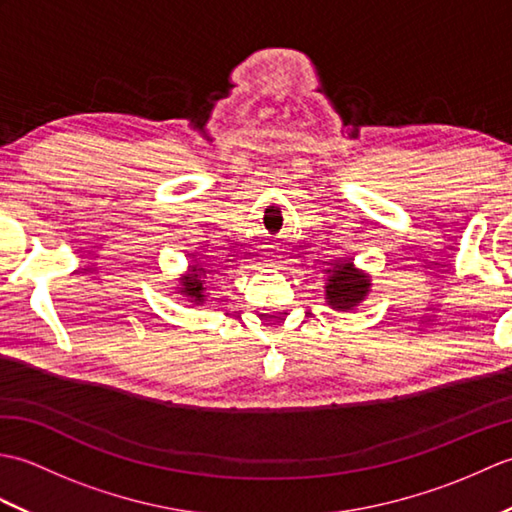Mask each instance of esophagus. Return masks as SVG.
<instances>
[{"label":"esophagus","instance_id":"esophagus-1","mask_svg":"<svg viewBox=\"0 0 512 512\" xmlns=\"http://www.w3.org/2000/svg\"><path fill=\"white\" fill-rule=\"evenodd\" d=\"M268 266H279V259H277V255H273V259H270V264Z\"/></svg>","mask_w":512,"mask_h":512}]
</instances>
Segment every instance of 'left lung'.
Returning <instances> with one entry per match:
<instances>
[{
    "mask_svg": "<svg viewBox=\"0 0 512 512\" xmlns=\"http://www.w3.org/2000/svg\"><path fill=\"white\" fill-rule=\"evenodd\" d=\"M325 275V303L334 310H354L372 292V275L354 266V259H334L330 268L323 270Z\"/></svg>",
    "mask_w": 512,
    "mask_h": 512,
    "instance_id": "1",
    "label": "left lung"
}]
</instances>
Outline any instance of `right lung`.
<instances>
[{
    "mask_svg": "<svg viewBox=\"0 0 512 512\" xmlns=\"http://www.w3.org/2000/svg\"><path fill=\"white\" fill-rule=\"evenodd\" d=\"M195 257V255H193ZM213 270H209V266H204L202 262H193L187 266V270L178 277V284H176V290L178 295H182L184 299H187L189 303H193V306H202V303L206 301V281L211 279Z\"/></svg>",
    "mask_w": 512,
    "mask_h": 512,
    "instance_id": "obj_1",
    "label": "right lung"
}]
</instances>
